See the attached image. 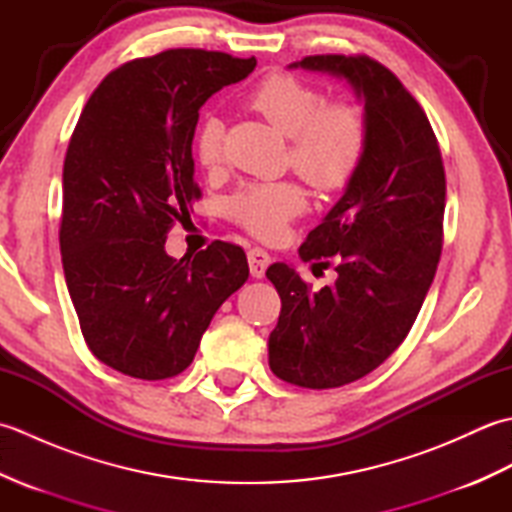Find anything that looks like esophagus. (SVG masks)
Returning a JSON list of instances; mask_svg holds the SVG:
<instances>
[{"instance_id": "1", "label": "esophagus", "mask_w": 512, "mask_h": 512, "mask_svg": "<svg viewBox=\"0 0 512 512\" xmlns=\"http://www.w3.org/2000/svg\"><path fill=\"white\" fill-rule=\"evenodd\" d=\"M270 259H273V257H270L264 248H259V246L250 248V250H248L250 275L257 277V279H262V277L266 275V268L270 266Z\"/></svg>"}]
</instances>
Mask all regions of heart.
Segmentation results:
<instances>
[{
  "label": "heart",
  "instance_id": "obj_1",
  "mask_svg": "<svg viewBox=\"0 0 512 512\" xmlns=\"http://www.w3.org/2000/svg\"><path fill=\"white\" fill-rule=\"evenodd\" d=\"M250 110L277 132L290 136L288 165L319 191H339L361 169L369 123L352 101H328L317 85L295 74L273 72L248 92ZM222 121L206 116L193 136V156L206 171L222 165ZM306 209V191L297 180L246 182L228 198V215L262 239H277Z\"/></svg>",
  "mask_w": 512,
  "mask_h": 512
}]
</instances>
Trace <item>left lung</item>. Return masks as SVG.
Instances as JSON below:
<instances>
[{
	"label": "left lung",
	"mask_w": 512,
	"mask_h": 512,
	"mask_svg": "<svg viewBox=\"0 0 512 512\" xmlns=\"http://www.w3.org/2000/svg\"><path fill=\"white\" fill-rule=\"evenodd\" d=\"M295 65L350 81L369 123L361 169L299 248L339 277L312 290L286 264L266 270L281 297L270 369L290 385L332 389L374 372L409 334L440 262L447 178L427 114L383 63L312 54Z\"/></svg>",
	"instance_id": "1"
}]
</instances>
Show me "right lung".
<instances>
[{
	"mask_svg": "<svg viewBox=\"0 0 512 512\" xmlns=\"http://www.w3.org/2000/svg\"><path fill=\"white\" fill-rule=\"evenodd\" d=\"M255 65L173 48L112 70L83 107L63 162L61 262L83 339L116 372L182 374L248 279L242 246L215 239L173 259L165 242L202 198L191 156L200 107Z\"/></svg>",
	"mask_w": 512,
	"mask_h": 512,
	"instance_id": "right-lung-1",
	"label": "right lung"
}]
</instances>
